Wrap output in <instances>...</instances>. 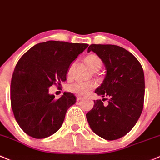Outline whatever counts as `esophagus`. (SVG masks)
Returning <instances> with one entry per match:
<instances>
[{"label":"esophagus","instance_id":"esophagus-1","mask_svg":"<svg viewBox=\"0 0 160 160\" xmlns=\"http://www.w3.org/2000/svg\"><path fill=\"white\" fill-rule=\"evenodd\" d=\"M82 99L81 97H80V96H77V101H79V100H80Z\"/></svg>","mask_w":160,"mask_h":160}]
</instances>
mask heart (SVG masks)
<instances>
[{
  "instance_id": "b5f03b06",
  "label": "heart",
  "mask_w": 160,
  "mask_h": 160,
  "mask_svg": "<svg viewBox=\"0 0 160 160\" xmlns=\"http://www.w3.org/2000/svg\"><path fill=\"white\" fill-rule=\"evenodd\" d=\"M85 63L87 65V67L90 69L93 72H97L100 68H101L102 62L101 59L99 58L97 55L94 54V53H90V54L87 55L84 59ZM73 67H74V63H72L67 69V77H70L72 76L73 73ZM96 87V84L93 82H75V83H70L67 87V91L70 92V93L76 94V95L82 96L85 95V94L88 93L91 90H93L94 87Z\"/></svg>"
}]
</instances>
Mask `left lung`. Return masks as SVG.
<instances>
[{
    "instance_id": "obj_1",
    "label": "left lung",
    "mask_w": 160,
    "mask_h": 160,
    "mask_svg": "<svg viewBox=\"0 0 160 160\" xmlns=\"http://www.w3.org/2000/svg\"><path fill=\"white\" fill-rule=\"evenodd\" d=\"M93 51L102 60L107 73L95 93L109 98L94 100V106L87 113L92 130L107 140L124 137L139 120L144 102L145 80L140 63L130 52L112 44H91ZM107 100V99H106Z\"/></svg>"
}]
</instances>
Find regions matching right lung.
<instances>
[{
	"mask_svg": "<svg viewBox=\"0 0 160 160\" xmlns=\"http://www.w3.org/2000/svg\"><path fill=\"white\" fill-rule=\"evenodd\" d=\"M87 47V43L49 40L34 45L21 57L11 79V102L25 133L43 139L61 127L76 97L64 92L56 100L49 93V87L67 80L69 66Z\"/></svg>",
	"mask_w": 160,
	"mask_h": 160,
	"instance_id": "right-lung-1",
	"label": "right lung"
}]
</instances>
